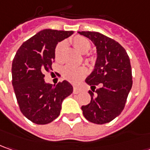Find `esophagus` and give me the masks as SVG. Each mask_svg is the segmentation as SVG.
<instances>
[{
  "mask_svg": "<svg viewBox=\"0 0 150 150\" xmlns=\"http://www.w3.org/2000/svg\"><path fill=\"white\" fill-rule=\"evenodd\" d=\"M80 90L79 88H77V87H74V90H73V92H74V94H78V93H80Z\"/></svg>",
  "mask_w": 150,
  "mask_h": 150,
  "instance_id": "obj_1",
  "label": "esophagus"
}]
</instances>
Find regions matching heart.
<instances>
[{"mask_svg": "<svg viewBox=\"0 0 150 150\" xmlns=\"http://www.w3.org/2000/svg\"><path fill=\"white\" fill-rule=\"evenodd\" d=\"M72 45L75 49L82 54L87 53L91 49V42L88 40L82 37V36H75L72 40ZM65 42H59L55 46L54 49V58L57 61H60L62 59V53L65 49ZM63 76L66 80L70 82L76 83L85 75V69L83 67L79 66H73V65H66L62 70Z\"/></svg>", "mask_w": 150, "mask_h": 150, "instance_id": "heart-1", "label": "heart"}]
</instances>
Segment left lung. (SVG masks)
I'll return each instance as SVG.
<instances>
[{
	"mask_svg": "<svg viewBox=\"0 0 150 150\" xmlns=\"http://www.w3.org/2000/svg\"><path fill=\"white\" fill-rule=\"evenodd\" d=\"M96 48L94 70L85 79L91 86V103L81 110L85 118L97 125L109 123L121 114L131 90L132 70L126 50L115 40L96 31H78ZM96 86H99L97 89Z\"/></svg>",
	"mask_w": 150,
	"mask_h": 150,
	"instance_id": "left-lung-1",
	"label": "left lung"
}]
</instances>
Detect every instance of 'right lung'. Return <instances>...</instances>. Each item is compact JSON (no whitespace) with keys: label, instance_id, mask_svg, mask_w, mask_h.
<instances>
[{"label":"right lung","instance_id":"obj_1","mask_svg":"<svg viewBox=\"0 0 150 150\" xmlns=\"http://www.w3.org/2000/svg\"><path fill=\"white\" fill-rule=\"evenodd\" d=\"M74 31L45 29L25 41L15 55L12 85L20 110L30 121L46 125L59 116L62 102L73 92L67 80L56 85L46 83L44 72L52 70L58 42Z\"/></svg>","mask_w":150,"mask_h":150}]
</instances>
